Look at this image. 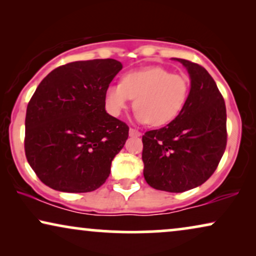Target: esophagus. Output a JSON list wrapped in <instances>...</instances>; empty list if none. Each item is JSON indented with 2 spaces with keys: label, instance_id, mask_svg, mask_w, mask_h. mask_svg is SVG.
<instances>
[{
  "label": "esophagus",
  "instance_id": "1",
  "mask_svg": "<svg viewBox=\"0 0 256 256\" xmlns=\"http://www.w3.org/2000/svg\"><path fill=\"white\" fill-rule=\"evenodd\" d=\"M142 134L138 130H136V129H132L130 128L129 129V136H132V138H138V136H141Z\"/></svg>",
  "mask_w": 256,
  "mask_h": 256
}]
</instances>
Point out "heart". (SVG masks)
I'll list each match as a JSON object with an SVG mask.
<instances>
[{
	"label": "heart",
	"instance_id": "1",
	"mask_svg": "<svg viewBox=\"0 0 256 256\" xmlns=\"http://www.w3.org/2000/svg\"><path fill=\"white\" fill-rule=\"evenodd\" d=\"M188 92L190 82L186 76L155 66L126 73L121 84H110L104 90V101L108 113L120 116L135 99L136 121L160 127L180 114Z\"/></svg>",
	"mask_w": 256,
	"mask_h": 256
}]
</instances>
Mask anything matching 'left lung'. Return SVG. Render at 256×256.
<instances>
[{"label":"left lung","mask_w":256,"mask_h":256,"mask_svg":"<svg viewBox=\"0 0 256 256\" xmlns=\"http://www.w3.org/2000/svg\"><path fill=\"white\" fill-rule=\"evenodd\" d=\"M172 59L186 68L190 92L174 121L143 135V176L156 190L184 192L205 183L225 152L226 106L216 82L202 66Z\"/></svg>","instance_id":"left-lung-1"}]
</instances>
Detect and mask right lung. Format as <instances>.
Instances as JSON below:
<instances>
[{
	"label": "right lung",
	"mask_w": 256,
	"mask_h": 256,
	"mask_svg": "<svg viewBox=\"0 0 256 256\" xmlns=\"http://www.w3.org/2000/svg\"><path fill=\"white\" fill-rule=\"evenodd\" d=\"M122 70L115 59L73 62L48 73L26 108V160L48 188L82 194L100 188L128 138L106 112L104 90Z\"/></svg>",
	"instance_id": "obj_1"
}]
</instances>
